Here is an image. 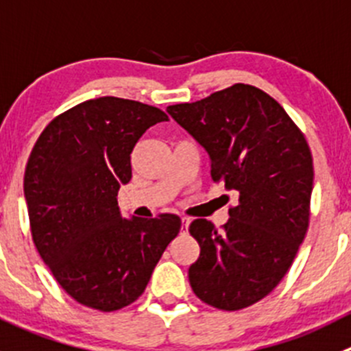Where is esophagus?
Wrapping results in <instances>:
<instances>
[{
    "label": "esophagus",
    "mask_w": 351,
    "mask_h": 351,
    "mask_svg": "<svg viewBox=\"0 0 351 351\" xmlns=\"http://www.w3.org/2000/svg\"><path fill=\"white\" fill-rule=\"evenodd\" d=\"M189 224H190V217L183 216L182 217V231H183V233H185V231L189 230Z\"/></svg>",
    "instance_id": "esophagus-1"
}]
</instances>
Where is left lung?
I'll return each mask as SVG.
<instances>
[{
  "label": "left lung",
  "mask_w": 351,
  "mask_h": 351,
  "mask_svg": "<svg viewBox=\"0 0 351 351\" xmlns=\"http://www.w3.org/2000/svg\"><path fill=\"white\" fill-rule=\"evenodd\" d=\"M168 113L210 156V178L234 190L219 230L193 219L200 255L189 269L193 293L219 311H241L280 285L308 230L314 182L304 132L276 99L233 84Z\"/></svg>",
  "instance_id": "8db88e82"
}]
</instances>
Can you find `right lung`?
Here are the masks:
<instances>
[{
  "instance_id": "add662e5",
  "label": "right lung",
  "mask_w": 351,
  "mask_h": 351,
  "mask_svg": "<svg viewBox=\"0 0 351 351\" xmlns=\"http://www.w3.org/2000/svg\"><path fill=\"white\" fill-rule=\"evenodd\" d=\"M168 120L156 106L121 97L84 101L47 123L23 176L32 241L61 288L85 307L134 304L180 233L176 214L120 216L118 190L132 178V151Z\"/></svg>"
}]
</instances>
